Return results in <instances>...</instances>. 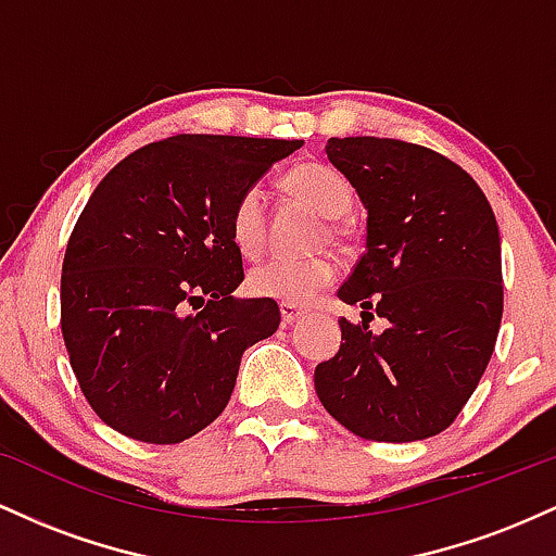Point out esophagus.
<instances>
[{
  "mask_svg": "<svg viewBox=\"0 0 556 556\" xmlns=\"http://www.w3.org/2000/svg\"><path fill=\"white\" fill-rule=\"evenodd\" d=\"M279 314H282V324H285V327H290V324H295L298 318L305 316V311L298 308V305L282 303V305H279Z\"/></svg>",
  "mask_w": 556,
  "mask_h": 556,
  "instance_id": "34e87169",
  "label": "esophagus"
}]
</instances>
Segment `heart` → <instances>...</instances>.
I'll use <instances>...</instances> for the list:
<instances>
[{"label": "heart", "instance_id": "obj_1", "mask_svg": "<svg viewBox=\"0 0 556 556\" xmlns=\"http://www.w3.org/2000/svg\"><path fill=\"white\" fill-rule=\"evenodd\" d=\"M287 190L305 198L327 219H340L353 206V188L348 177L321 162H300L285 175ZM229 238L242 256H256L266 240L264 190L258 185L242 190L229 214ZM337 279V261L274 256L248 271V290L258 298L279 300L303 308L321 295Z\"/></svg>", "mask_w": 556, "mask_h": 556}]
</instances>
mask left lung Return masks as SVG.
<instances>
[{
    "instance_id": "left-lung-1",
    "label": "left lung",
    "mask_w": 556,
    "mask_h": 556,
    "mask_svg": "<svg viewBox=\"0 0 556 556\" xmlns=\"http://www.w3.org/2000/svg\"><path fill=\"white\" fill-rule=\"evenodd\" d=\"M327 156L366 206V251L337 298L342 344L318 363L321 405L374 442L444 431L476 392L502 324L500 227L455 162L392 138H329ZM388 318L376 336L372 314Z\"/></svg>"
}]
</instances>
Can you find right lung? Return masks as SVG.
I'll return each mask as SVG.
<instances>
[{
	"mask_svg": "<svg viewBox=\"0 0 556 556\" xmlns=\"http://www.w3.org/2000/svg\"><path fill=\"white\" fill-rule=\"evenodd\" d=\"M303 140L172 136L96 185L62 264V337L96 416L125 437L177 444L225 410L251 344L279 305L240 300L229 214Z\"/></svg>",
	"mask_w": 556,
	"mask_h": 556,
	"instance_id": "right-lung-1",
	"label": "right lung"
}]
</instances>
